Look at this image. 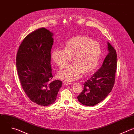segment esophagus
<instances>
[{
	"mask_svg": "<svg viewBox=\"0 0 134 134\" xmlns=\"http://www.w3.org/2000/svg\"><path fill=\"white\" fill-rule=\"evenodd\" d=\"M72 85L71 83H69V82H63V85L64 86H68V85Z\"/></svg>",
	"mask_w": 134,
	"mask_h": 134,
	"instance_id": "1",
	"label": "esophagus"
}]
</instances>
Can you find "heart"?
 I'll return each mask as SVG.
<instances>
[{
    "mask_svg": "<svg viewBox=\"0 0 134 134\" xmlns=\"http://www.w3.org/2000/svg\"><path fill=\"white\" fill-rule=\"evenodd\" d=\"M101 53V47L98 42L86 36H77L66 42L64 49H53L51 58L58 66L64 65L59 70L58 77L72 82L81 78L84 73L94 72L98 66ZM72 58L75 63L66 65Z\"/></svg>",
    "mask_w": 134,
    "mask_h": 134,
    "instance_id": "heart-1",
    "label": "heart"
}]
</instances>
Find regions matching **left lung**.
Segmentation results:
<instances>
[{"label": "left lung", "mask_w": 134, "mask_h": 134, "mask_svg": "<svg viewBox=\"0 0 134 134\" xmlns=\"http://www.w3.org/2000/svg\"><path fill=\"white\" fill-rule=\"evenodd\" d=\"M108 53L101 67L84 83V88L77 98L80 102L87 106H93L108 96L115 81L117 69L116 51L107 42Z\"/></svg>", "instance_id": "obj_1"}]
</instances>
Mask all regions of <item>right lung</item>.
<instances>
[{
    "mask_svg": "<svg viewBox=\"0 0 134 134\" xmlns=\"http://www.w3.org/2000/svg\"><path fill=\"white\" fill-rule=\"evenodd\" d=\"M53 33L45 28L29 34L20 45L16 67L21 87L31 101L40 105L54 103L62 82L53 77L51 51Z\"/></svg>",
    "mask_w": 134,
    "mask_h": 134,
    "instance_id": "obj_1",
    "label": "right lung"
}]
</instances>
